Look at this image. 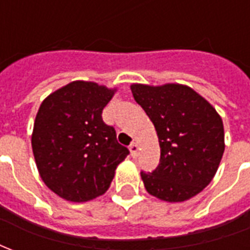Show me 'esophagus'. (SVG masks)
<instances>
[{"mask_svg":"<svg viewBox=\"0 0 250 250\" xmlns=\"http://www.w3.org/2000/svg\"><path fill=\"white\" fill-rule=\"evenodd\" d=\"M129 149H130V153H132L133 157H136V156H137V152H138L137 143H132V144H130V146H129Z\"/></svg>","mask_w":250,"mask_h":250,"instance_id":"obj_1","label":"esophagus"}]
</instances>
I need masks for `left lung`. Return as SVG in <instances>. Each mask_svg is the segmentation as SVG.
<instances>
[{
    "label": "left lung",
    "mask_w": 250,
    "mask_h": 250,
    "mask_svg": "<svg viewBox=\"0 0 250 250\" xmlns=\"http://www.w3.org/2000/svg\"><path fill=\"white\" fill-rule=\"evenodd\" d=\"M133 97L150 118L161 149L153 172H141L154 197L181 202L212 181L221 161L224 125L216 109L193 89L178 83H133Z\"/></svg>",
    "instance_id": "1"
}]
</instances>
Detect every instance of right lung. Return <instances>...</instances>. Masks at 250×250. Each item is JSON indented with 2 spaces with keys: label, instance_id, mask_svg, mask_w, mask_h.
<instances>
[{
  "label": "right lung",
  "instance_id": "obj_1",
  "mask_svg": "<svg viewBox=\"0 0 250 250\" xmlns=\"http://www.w3.org/2000/svg\"><path fill=\"white\" fill-rule=\"evenodd\" d=\"M114 90L73 81L43 100L33 127L32 147L46 187L67 201L83 202L106 192L129 149L118 144L103 110Z\"/></svg>",
  "mask_w": 250,
  "mask_h": 250
}]
</instances>
